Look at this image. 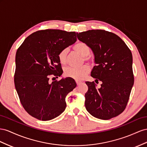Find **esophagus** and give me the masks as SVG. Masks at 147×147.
<instances>
[{
	"instance_id": "1",
	"label": "esophagus",
	"mask_w": 147,
	"mask_h": 147,
	"mask_svg": "<svg viewBox=\"0 0 147 147\" xmlns=\"http://www.w3.org/2000/svg\"><path fill=\"white\" fill-rule=\"evenodd\" d=\"M81 83V82L80 81H76V84H77V85L78 86V85H79V84Z\"/></svg>"
}]
</instances>
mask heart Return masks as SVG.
<instances>
[{
  "mask_svg": "<svg viewBox=\"0 0 147 147\" xmlns=\"http://www.w3.org/2000/svg\"><path fill=\"white\" fill-rule=\"evenodd\" d=\"M73 49L79 54L84 57V60L91 62L90 58L87 57L89 55L90 49L87 44L79 42L73 46ZM68 53L67 49H64L59 52L58 55V60L61 64H65L66 60V55ZM90 68L88 65H84L80 68H73V67H67L64 70V74L66 77L73 78L76 80H82L87 74L89 73Z\"/></svg>",
  "mask_w": 147,
  "mask_h": 147,
  "instance_id": "1",
  "label": "heart"
}]
</instances>
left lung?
Segmentation results:
<instances>
[{
    "label": "left lung",
    "instance_id": "8db88e82",
    "mask_svg": "<svg viewBox=\"0 0 147 147\" xmlns=\"http://www.w3.org/2000/svg\"><path fill=\"white\" fill-rule=\"evenodd\" d=\"M78 39L87 44L94 55L95 63L91 76L94 82H86L87 111L95 118L108 120L123 112L134 85L132 55L120 37L101 29L76 32Z\"/></svg>",
    "mask_w": 147,
    "mask_h": 147
}]
</instances>
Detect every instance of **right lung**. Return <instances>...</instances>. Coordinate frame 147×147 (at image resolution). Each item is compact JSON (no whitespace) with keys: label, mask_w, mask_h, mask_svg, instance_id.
Listing matches in <instances>:
<instances>
[{"label":"right lung","mask_w":147,"mask_h":147,"mask_svg":"<svg viewBox=\"0 0 147 147\" xmlns=\"http://www.w3.org/2000/svg\"><path fill=\"white\" fill-rule=\"evenodd\" d=\"M76 40L75 32L45 29L29 35L17 50L15 89L24 110L34 118L51 120L65 111V98L76 83L71 78L50 83L49 76H61L58 53Z\"/></svg>","instance_id":"right-lung-1"}]
</instances>
